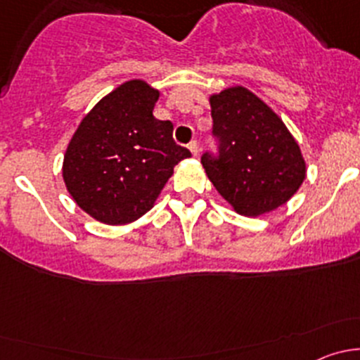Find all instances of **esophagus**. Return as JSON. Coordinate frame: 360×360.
<instances>
[{
    "mask_svg": "<svg viewBox=\"0 0 360 360\" xmlns=\"http://www.w3.org/2000/svg\"><path fill=\"white\" fill-rule=\"evenodd\" d=\"M188 150L191 151V155H193V157H198V155H200V148H198L197 141H191V143L188 144Z\"/></svg>",
    "mask_w": 360,
    "mask_h": 360,
    "instance_id": "1",
    "label": "esophagus"
}]
</instances>
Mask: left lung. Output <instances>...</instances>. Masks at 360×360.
<instances>
[{"label":"left lung","instance_id":"8db88e82","mask_svg":"<svg viewBox=\"0 0 360 360\" xmlns=\"http://www.w3.org/2000/svg\"><path fill=\"white\" fill-rule=\"evenodd\" d=\"M219 157L202 165L217 193L237 214L257 217L292 198L307 177L300 144L263 99L242 85L209 97Z\"/></svg>","mask_w":360,"mask_h":360}]
</instances>
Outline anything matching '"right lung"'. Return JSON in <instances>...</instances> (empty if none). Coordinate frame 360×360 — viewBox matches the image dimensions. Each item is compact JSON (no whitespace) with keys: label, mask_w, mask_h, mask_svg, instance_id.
I'll return each instance as SVG.
<instances>
[{"label":"right lung","mask_w":360,"mask_h":360,"mask_svg":"<svg viewBox=\"0 0 360 360\" xmlns=\"http://www.w3.org/2000/svg\"><path fill=\"white\" fill-rule=\"evenodd\" d=\"M160 92L129 79L92 108L69 141L63 179L76 205L111 226L153 209L174 167L191 153L172 139L174 125L153 116Z\"/></svg>","instance_id":"obj_1"}]
</instances>
